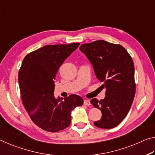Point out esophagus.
<instances>
[{"label":"esophagus","instance_id":"1","mask_svg":"<svg viewBox=\"0 0 155 155\" xmlns=\"http://www.w3.org/2000/svg\"><path fill=\"white\" fill-rule=\"evenodd\" d=\"M84 104L86 106H89V105H91V101L88 100H85L84 101Z\"/></svg>","mask_w":155,"mask_h":155}]
</instances>
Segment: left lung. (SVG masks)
<instances>
[{
  "instance_id": "obj_1",
  "label": "left lung",
  "mask_w": 155,
  "mask_h": 155,
  "mask_svg": "<svg viewBox=\"0 0 155 155\" xmlns=\"http://www.w3.org/2000/svg\"><path fill=\"white\" fill-rule=\"evenodd\" d=\"M80 50L90 61L97 79L104 84L105 97L91 100L101 111V118L94 121L100 128L116 127L127 115L135 94V67L124 47L104 40L83 44Z\"/></svg>"
}]
</instances>
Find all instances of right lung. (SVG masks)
<instances>
[{
    "instance_id": "1",
    "label": "right lung",
    "mask_w": 155,
    "mask_h": 155,
    "mask_svg": "<svg viewBox=\"0 0 155 155\" xmlns=\"http://www.w3.org/2000/svg\"><path fill=\"white\" fill-rule=\"evenodd\" d=\"M80 43L47 45L29 53L22 61L18 83L22 104L35 125L48 132L67 128L72 110L83 104L79 95L54 97L55 80L64 61L77 49Z\"/></svg>"
}]
</instances>
